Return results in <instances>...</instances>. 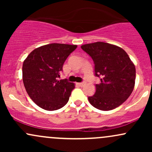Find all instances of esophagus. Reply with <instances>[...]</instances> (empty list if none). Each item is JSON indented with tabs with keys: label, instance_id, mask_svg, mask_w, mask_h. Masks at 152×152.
I'll return each instance as SVG.
<instances>
[{
	"label": "esophagus",
	"instance_id": "1",
	"mask_svg": "<svg viewBox=\"0 0 152 152\" xmlns=\"http://www.w3.org/2000/svg\"><path fill=\"white\" fill-rule=\"evenodd\" d=\"M85 83H85V82H81V83H78V84L80 86H84Z\"/></svg>",
	"mask_w": 152,
	"mask_h": 152
}]
</instances>
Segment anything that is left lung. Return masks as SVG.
I'll list each match as a JSON object with an SVG mask.
<instances>
[{"label":"left lung","mask_w":152,"mask_h":152,"mask_svg":"<svg viewBox=\"0 0 152 152\" xmlns=\"http://www.w3.org/2000/svg\"><path fill=\"white\" fill-rule=\"evenodd\" d=\"M81 48L93 59L95 76L101 78L95 94L88 98L90 104L102 111L121 105L135 84V66L128 54L120 47L104 42L88 43Z\"/></svg>","instance_id":"obj_1"}]
</instances>
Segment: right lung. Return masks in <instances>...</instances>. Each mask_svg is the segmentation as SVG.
Masks as SVG:
<instances>
[{
    "label": "right lung",
    "instance_id": "1",
    "mask_svg": "<svg viewBox=\"0 0 152 152\" xmlns=\"http://www.w3.org/2000/svg\"><path fill=\"white\" fill-rule=\"evenodd\" d=\"M76 45L50 43L36 48L23 64V81L30 98L47 111L62 108L69 102L74 83L58 81L63 65Z\"/></svg>",
    "mask_w": 152,
    "mask_h": 152
}]
</instances>
